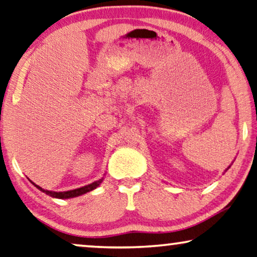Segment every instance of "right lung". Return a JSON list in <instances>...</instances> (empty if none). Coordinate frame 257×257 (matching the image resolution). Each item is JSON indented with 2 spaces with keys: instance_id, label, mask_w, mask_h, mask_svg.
<instances>
[{
  "instance_id": "add662e5",
  "label": "right lung",
  "mask_w": 257,
  "mask_h": 257,
  "mask_svg": "<svg viewBox=\"0 0 257 257\" xmlns=\"http://www.w3.org/2000/svg\"><path fill=\"white\" fill-rule=\"evenodd\" d=\"M100 183H101V179L100 180H96V182H94L92 184H89V185H86L84 187H80V189L66 191V192H51V191H46V190L42 189V187H39L37 185H35V186L37 187V189L41 190L42 192L49 194V196H51L53 198H59V199H68V198H74V197L81 196V194H84L86 192H89V191L96 189V187L100 185Z\"/></svg>"
}]
</instances>
